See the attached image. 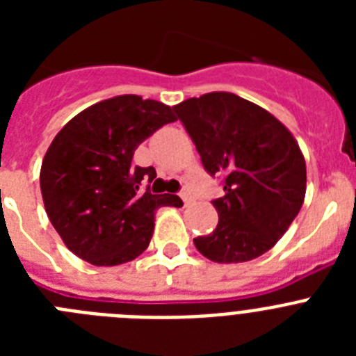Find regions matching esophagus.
I'll return each mask as SVG.
<instances>
[{
	"mask_svg": "<svg viewBox=\"0 0 356 356\" xmlns=\"http://www.w3.org/2000/svg\"><path fill=\"white\" fill-rule=\"evenodd\" d=\"M180 197H181V200H184V203H185V205H187V203H188V200H191V191H188L187 187H184V188H181Z\"/></svg>",
	"mask_w": 356,
	"mask_h": 356,
	"instance_id": "obj_1",
	"label": "esophagus"
}]
</instances>
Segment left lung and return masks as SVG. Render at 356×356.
I'll use <instances>...</instances> for the list:
<instances>
[{"instance_id": "8db88e82", "label": "left lung", "mask_w": 356, "mask_h": 356, "mask_svg": "<svg viewBox=\"0 0 356 356\" xmlns=\"http://www.w3.org/2000/svg\"><path fill=\"white\" fill-rule=\"evenodd\" d=\"M212 176H225L213 200L219 222L194 238L219 264L253 260L271 250L301 210L307 165L294 135L266 108L232 92H209L172 106Z\"/></svg>"}]
</instances>
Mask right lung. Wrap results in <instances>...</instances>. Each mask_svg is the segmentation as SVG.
<instances>
[{
  "label": "right lung",
  "instance_id": "add662e5",
  "mask_svg": "<svg viewBox=\"0 0 356 356\" xmlns=\"http://www.w3.org/2000/svg\"><path fill=\"white\" fill-rule=\"evenodd\" d=\"M172 121L171 106L124 94L81 110L56 134L40 168V193L69 251L92 266L130 262L149 246L156 210L184 205L149 187L143 193L155 168L131 165L139 144Z\"/></svg>",
  "mask_w": 356,
  "mask_h": 356
}]
</instances>
